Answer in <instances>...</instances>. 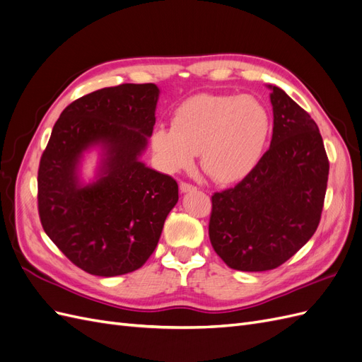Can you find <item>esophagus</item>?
Segmentation results:
<instances>
[{
  "mask_svg": "<svg viewBox=\"0 0 362 362\" xmlns=\"http://www.w3.org/2000/svg\"><path fill=\"white\" fill-rule=\"evenodd\" d=\"M180 190H181L182 193H189V192L196 190V187H194V185H192L190 182H184V181H181V182H180Z\"/></svg>",
  "mask_w": 362,
  "mask_h": 362,
  "instance_id": "34e87169",
  "label": "esophagus"
}]
</instances>
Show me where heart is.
<instances>
[{
  "label": "heart",
  "instance_id": "1",
  "mask_svg": "<svg viewBox=\"0 0 362 362\" xmlns=\"http://www.w3.org/2000/svg\"><path fill=\"white\" fill-rule=\"evenodd\" d=\"M272 131L266 105L249 95H194L173 112L172 125L151 134L152 151L168 172L201 164L221 184L242 181L257 168Z\"/></svg>",
  "mask_w": 362,
  "mask_h": 362
}]
</instances>
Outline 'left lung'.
<instances>
[{
	"instance_id": "1",
	"label": "left lung",
	"mask_w": 362,
	"mask_h": 362,
	"mask_svg": "<svg viewBox=\"0 0 362 362\" xmlns=\"http://www.w3.org/2000/svg\"><path fill=\"white\" fill-rule=\"evenodd\" d=\"M270 148L235 187L211 196L208 234L228 267L276 269L315 233L323 210L329 160L317 124L276 86Z\"/></svg>"
}]
</instances>
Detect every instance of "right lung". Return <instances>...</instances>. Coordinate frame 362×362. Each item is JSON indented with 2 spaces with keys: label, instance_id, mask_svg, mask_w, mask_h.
I'll list each match as a JSON object with an SVG mask.
<instances>
[{
  "label": "right lung",
  "instance_id": "add662e5",
  "mask_svg": "<svg viewBox=\"0 0 362 362\" xmlns=\"http://www.w3.org/2000/svg\"><path fill=\"white\" fill-rule=\"evenodd\" d=\"M160 89L119 84L84 95L62 112L37 172L43 231L76 267L117 276L145 264L164 221L178 202V184L139 157L156 125ZM101 146L97 180L78 177L82 154Z\"/></svg>",
  "mask_w": 362,
  "mask_h": 362
}]
</instances>
